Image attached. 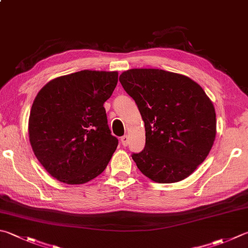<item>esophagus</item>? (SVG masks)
<instances>
[{"mask_svg": "<svg viewBox=\"0 0 248 248\" xmlns=\"http://www.w3.org/2000/svg\"><path fill=\"white\" fill-rule=\"evenodd\" d=\"M121 142H122V144H123L124 147L128 146V143H129V137L127 136V135H124V136L121 137Z\"/></svg>", "mask_w": 248, "mask_h": 248, "instance_id": "esophagus-1", "label": "esophagus"}]
</instances>
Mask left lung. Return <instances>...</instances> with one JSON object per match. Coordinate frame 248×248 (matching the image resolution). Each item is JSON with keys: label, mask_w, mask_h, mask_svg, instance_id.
Returning a JSON list of instances; mask_svg holds the SVG:
<instances>
[{"label": "left lung", "mask_w": 248, "mask_h": 248, "mask_svg": "<svg viewBox=\"0 0 248 248\" xmlns=\"http://www.w3.org/2000/svg\"><path fill=\"white\" fill-rule=\"evenodd\" d=\"M120 82L146 128L144 149L132 154L139 170L158 184L190 176L216 137V113L203 88L188 77L160 69H130Z\"/></svg>", "instance_id": "1"}]
</instances>
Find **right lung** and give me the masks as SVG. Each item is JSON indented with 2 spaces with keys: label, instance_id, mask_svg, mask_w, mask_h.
<instances>
[{
  "label": "right lung",
  "instance_id": "1",
  "mask_svg": "<svg viewBox=\"0 0 248 248\" xmlns=\"http://www.w3.org/2000/svg\"><path fill=\"white\" fill-rule=\"evenodd\" d=\"M116 71L83 70L49 81L31 107L29 139L46 171L81 185L106 170L119 140L112 136L104 104L118 84Z\"/></svg>",
  "mask_w": 248,
  "mask_h": 248
}]
</instances>
